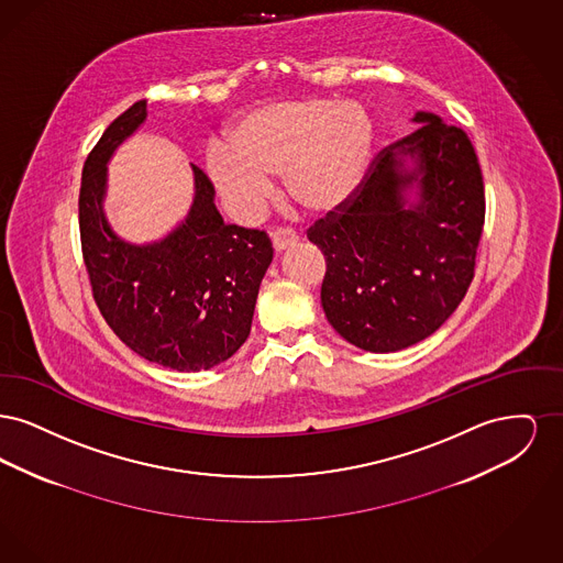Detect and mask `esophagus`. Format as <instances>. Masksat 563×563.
Masks as SVG:
<instances>
[{
	"label": "esophagus",
	"mask_w": 563,
	"mask_h": 563,
	"mask_svg": "<svg viewBox=\"0 0 563 563\" xmlns=\"http://www.w3.org/2000/svg\"><path fill=\"white\" fill-rule=\"evenodd\" d=\"M297 241H299V236L291 228H278L272 232V244L276 251H285V249L294 246Z\"/></svg>",
	"instance_id": "1"
}]
</instances>
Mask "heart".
Instances as JSON below:
<instances>
[{
    "mask_svg": "<svg viewBox=\"0 0 563 563\" xmlns=\"http://www.w3.org/2000/svg\"><path fill=\"white\" fill-rule=\"evenodd\" d=\"M230 139L232 147L211 145L207 170L236 213H255L272 191L269 177L283 175L299 209L331 214L363 186L375 129L369 111L356 101L306 97L253 109Z\"/></svg>",
    "mask_w": 563,
    "mask_h": 563,
    "instance_id": "b5f03b06",
    "label": "heart"
}]
</instances>
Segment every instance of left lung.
Here are the masks:
<instances>
[{"label": "left lung", "mask_w": 563, "mask_h": 563, "mask_svg": "<svg viewBox=\"0 0 563 563\" xmlns=\"http://www.w3.org/2000/svg\"><path fill=\"white\" fill-rule=\"evenodd\" d=\"M413 122L420 129L375 156L349 205L308 230L327 262V321L369 352H397L432 335L475 276L485 221L475 147L434 113L418 111ZM416 180L421 200L405 208L401 191Z\"/></svg>", "instance_id": "8db88e82"}]
</instances>
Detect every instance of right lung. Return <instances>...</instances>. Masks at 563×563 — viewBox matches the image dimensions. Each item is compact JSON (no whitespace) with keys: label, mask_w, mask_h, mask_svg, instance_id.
<instances>
[{"label":"right lung","mask_w":563,"mask_h":563,"mask_svg":"<svg viewBox=\"0 0 563 563\" xmlns=\"http://www.w3.org/2000/svg\"><path fill=\"white\" fill-rule=\"evenodd\" d=\"M145 108L136 101L118 115L84 162V266L99 312L129 349L177 372L211 369L246 342L274 249L264 230L223 223L198 166L194 205L173 234L136 246L111 232L103 214L109 156L139 129Z\"/></svg>","instance_id":"add662e5"}]
</instances>
